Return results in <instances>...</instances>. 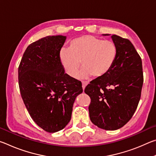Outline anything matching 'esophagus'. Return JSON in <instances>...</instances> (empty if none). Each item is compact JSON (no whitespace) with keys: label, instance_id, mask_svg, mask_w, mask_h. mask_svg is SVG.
Here are the masks:
<instances>
[{"label":"esophagus","instance_id":"obj_1","mask_svg":"<svg viewBox=\"0 0 156 156\" xmlns=\"http://www.w3.org/2000/svg\"><path fill=\"white\" fill-rule=\"evenodd\" d=\"M87 84H88V82H87V81H83V82H82V85H83V91H84V88H85V87L87 85Z\"/></svg>","mask_w":156,"mask_h":156}]
</instances>
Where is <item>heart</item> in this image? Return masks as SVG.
I'll use <instances>...</instances> for the list:
<instances>
[{
	"instance_id": "b5f03b06",
	"label": "heart",
	"mask_w": 156,
	"mask_h": 156,
	"mask_svg": "<svg viewBox=\"0 0 156 156\" xmlns=\"http://www.w3.org/2000/svg\"><path fill=\"white\" fill-rule=\"evenodd\" d=\"M116 47L111 41H103L90 35L78 37L71 41L69 48L62 49L60 60L65 72L75 77L82 65L84 67L79 74L80 78L103 77L114 64Z\"/></svg>"
}]
</instances>
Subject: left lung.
Listing matches in <instances>:
<instances>
[{"label": "left lung", "mask_w": 156, "mask_h": 156, "mask_svg": "<svg viewBox=\"0 0 156 156\" xmlns=\"http://www.w3.org/2000/svg\"><path fill=\"white\" fill-rule=\"evenodd\" d=\"M109 36L111 34H102ZM116 58L103 77L90 82L84 92L91 98L90 120L98 127L117 130L133 116L140 99L143 72L140 56L128 39L113 34Z\"/></svg>", "instance_id": "8db88e82"}]
</instances>
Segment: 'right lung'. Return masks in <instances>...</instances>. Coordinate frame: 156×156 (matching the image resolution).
Returning a JSON list of instances; mask_svg holds the SVG:
<instances>
[{
  "mask_svg": "<svg viewBox=\"0 0 156 156\" xmlns=\"http://www.w3.org/2000/svg\"><path fill=\"white\" fill-rule=\"evenodd\" d=\"M67 37L49 36L30 44L18 67L23 102L33 120L49 133L64 129L82 83L65 73L60 51Z\"/></svg>",
  "mask_w": 156,
  "mask_h": 156,
  "instance_id": "obj_1",
  "label": "right lung"
}]
</instances>
